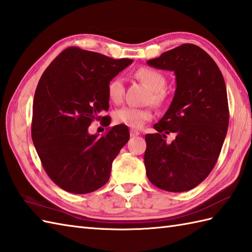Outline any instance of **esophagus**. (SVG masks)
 I'll list each match as a JSON object with an SVG mask.
<instances>
[{"mask_svg": "<svg viewBox=\"0 0 252 252\" xmlns=\"http://www.w3.org/2000/svg\"><path fill=\"white\" fill-rule=\"evenodd\" d=\"M130 134H131L132 137H133V136H137V135H140V132L132 129V130H130Z\"/></svg>", "mask_w": 252, "mask_h": 252, "instance_id": "obj_1", "label": "esophagus"}]
</instances>
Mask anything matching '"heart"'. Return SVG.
<instances>
[{"label": "heart", "mask_w": 252, "mask_h": 252, "mask_svg": "<svg viewBox=\"0 0 252 252\" xmlns=\"http://www.w3.org/2000/svg\"><path fill=\"white\" fill-rule=\"evenodd\" d=\"M136 79L145 84L151 90L148 96V103L157 107H161L167 101V93L163 90L167 84V80L161 72L153 68L142 67L135 72ZM107 94L109 99L115 104H119L125 94V85L120 77L111 79L107 85ZM153 111L151 108H133V107H122L114 114L115 122L118 125H125L132 129H140L147 121L153 119Z\"/></svg>", "instance_id": "obj_1"}]
</instances>
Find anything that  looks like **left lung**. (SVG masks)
I'll use <instances>...</instances> for the list:
<instances>
[{"label":"left lung","mask_w":252,"mask_h":252,"mask_svg":"<svg viewBox=\"0 0 252 252\" xmlns=\"http://www.w3.org/2000/svg\"><path fill=\"white\" fill-rule=\"evenodd\" d=\"M149 66L174 71L176 90L164 116L146 134V174L158 189L180 192L194 189L215 168L225 140L229 111L222 72L195 44L164 52ZM174 132L169 143L165 138Z\"/></svg>","instance_id":"8db88e82"}]
</instances>
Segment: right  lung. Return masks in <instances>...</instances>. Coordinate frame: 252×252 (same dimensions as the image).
Returning <instances> with one entry per match:
<instances>
[{
  "mask_svg": "<svg viewBox=\"0 0 252 252\" xmlns=\"http://www.w3.org/2000/svg\"><path fill=\"white\" fill-rule=\"evenodd\" d=\"M70 46L42 74L32 107L31 136L46 174L63 190L88 194L104 186L111 164L130 138L126 126L91 135L89 126L109 108L107 85L132 63Z\"/></svg>",
  "mask_w": 252,
  "mask_h": 252,
  "instance_id": "add662e5",
  "label": "right lung"
}]
</instances>
